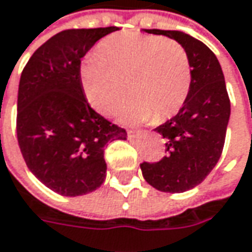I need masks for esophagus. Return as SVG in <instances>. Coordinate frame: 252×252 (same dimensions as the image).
Listing matches in <instances>:
<instances>
[{
    "instance_id": "obj_1",
    "label": "esophagus",
    "mask_w": 252,
    "mask_h": 252,
    "mask_svg": "<svg viewBox=\"0 0 252 252\" xmlns=\"http://www.w3.org/2000/svg\"><path fill=\"white\" fill-rule=\"evenodd\" d=\"M145 133L146 132H143V130H129L127 136H129V139H137V137L143 136Z\"/></svg>"
}]
</instances>
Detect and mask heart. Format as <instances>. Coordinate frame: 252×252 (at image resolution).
<instances>
[{
    "label": "heart",
    "instance_id": "1",
    "mask_svg": "<svg viewBox=\"0 0 252 252\" xmlns=\"http://www.w3.org/2000/svg\"><path fill=\"white\" fill-rule=\"evenodd\" d=\"M85 96L102 115H112L125 94L118 112L122 123L164 120L184 105L191 68L182 45L158 35L126 31L103 39L96 57L81 69Z\"/></svg>",
    "mask_w": 252,
    "mask_h": 252
}]
</instances>
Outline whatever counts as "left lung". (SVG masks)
Wrapping results in <instances>:
<instances>
[{"label":"left lung","mask_w":252,"mask_h":252,"mask_svg":"<svg viewBox=\"0 0 252 252\" xmlns=\"http://www.w3.org/2000/svg\"><path fill=\"white\" fill-rule=\"evenodd\" d=\"M182 45L191 68L189 96L176 116L155 130L166 139V156L142 163L145 180L164 193H184L203 182L221 156L230 120V99L217 57L182 31L143 30Z\"/></svg>","instance_id":"left-lung-1"}]
</instances>
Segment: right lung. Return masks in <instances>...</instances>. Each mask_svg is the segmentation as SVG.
Wrapping results in <instances>:
<instances>
[{
  "instance_id": "add662e5",
  "label": "right lung",
  "mask_w": 252,
  "mask_h": 252,
  "mask_svg": "<svg viewBox=\"0 0 252 252\" xmlns=\"http://www.w3.org/2000/svg\"><path fill=\"white\" fill-rule=\"evenodd\" d=\"M118 27L66 30L41 45L22 70L17 137L31 173L58 194L92 193L106 179L105 145L126 140L125 129L89 106L81 59Z\"/></svg>"
}]
</instances>
